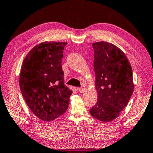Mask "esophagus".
I'll use <instances>...</instances> for the list:
<instances>
[{
	"label": "esophagus",
	"instance_id": "1",
	"mask_svg": "<svg viewBox=\"0 0 153 153\" xmlns=\"http://www.w3.org/2000/svg\"><path fill=\"white\" fill-rule=\"evenodd\" d=\"M78 90H79V92L80 93H83V92H84L85 91H86V89L85 88H79Z\"/></svg>",
	"mask_w": 153,
	"mask_h": 153
}]
</instances>
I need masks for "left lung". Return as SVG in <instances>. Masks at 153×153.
<instances>
[{
	"mask_svg": "<svg viewBox=\"0 0 153 153\" xmlns=\"http://www.w3.org/2000/svg\"><path fill=\"white\" fill-rule=\"evenodd\" d=\"M98 100L90 110L97 120L109 122L117 118L134 91L132 69L125 53L113 44H92Z\"/></svg>",
	"mask_w": 153,
	"mask_h": 153,
	"instance_id": "1",
	"label": "left lung"
}]
</instances>
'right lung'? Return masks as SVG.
<instances>
[{"mask_svg": "<svg viewBox=\"0 0 153 153\" xmlns=\"http://www.w3.org/2000/svg\"><path fill=\"white\" fill-rule=\"evenodd\" d=\"M67 42H44L25 56L19 75L23 97L32 112L44 121L60 117L69 107L71 90L64 85L61 59Z\"/></svg>", "mask_w": 153, "mask_h": 153, "instance_id": "add662e5", "label": "right lung"}]
</instances>
